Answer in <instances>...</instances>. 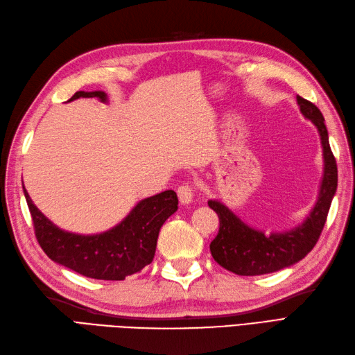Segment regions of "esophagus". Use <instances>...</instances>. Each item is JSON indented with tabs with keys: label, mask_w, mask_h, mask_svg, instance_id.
Masks as SVG:
<instances>
[{
	"label": "esophagus",
	"mask_w": 355,
	"mask_h": 355,
	"mask_svg": "<svg viewBox=\"0 0 355 355\" xmlns=\"http://www.w3.org/2000/svg\"><path fill=\"white\" fill-rule=\"evenodd\" d=\"M178 196H179L180 203L189 205L194 198V189H193L191 185H182V187L178 188Z\"/></svg>",
	"instance_id": "1"
}]
</instances>
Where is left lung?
<instances>
[{
  "label": "left lung",
  "mask_w": 355,
  "mask_h": 355,
  "mask_svg": "<svg viewBox=\"0 0 355 355\" xmlns=\"http://www.w3.org/2000/svg\"><path fill=\"white\" fill-rule=\"evenodd\" d=\"M297 102L301 114L318 129L324 158L318 200L306 220L289 230L265 233L248 226L220 200L207 202L220 218L218 235L209 245L211 254L215 262L238 275L270 274L300 262L318 243L330 211L337 189V166L328 141L325 120L312 102L301 96H297Z\"/></svg>",
  "instance_id": "1"
}]
</instances>
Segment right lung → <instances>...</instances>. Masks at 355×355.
Returning <instances> with one entry per match:
<instances>
[{
  "label": "right lung",
  "instance_id": "add662e5",
  "mask_svg": "<svg viewBox=\"0 0 355 355\" xmlns=\"http://www.w3.org/2000/svg\"><path fill=\"white\" fill-rule=\"evenodd\" d=\"M98 98L108 102L105 92H76L69 99ZM24 196L30 207L36 238L46 256L78 274L98 280H125L128 275L141 271L153 261L159 229L170 215L178 211V196L167 189L138 202L126 217L114 227L80 235L57 227L33 203L24 187Z\"/></svg>",
  "mask_w": 355,
  "mask_h": 355
}]
</instances>
